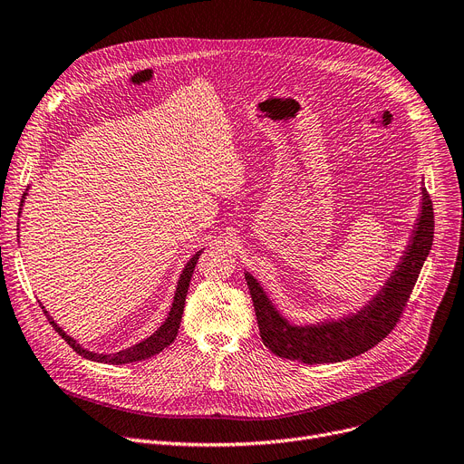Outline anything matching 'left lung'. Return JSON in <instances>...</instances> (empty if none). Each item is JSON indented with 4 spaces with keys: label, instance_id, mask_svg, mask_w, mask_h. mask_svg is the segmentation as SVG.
Segmentation results:
<instances>
[{
    "label": "left lung",
    "instance_id": "obj_1",
    "mask_svg": "<svg viewBox=\"0 0 464 464\" xmlns=\"http://www.w3.org/2000/svg\"><path fill=\"white\" fill-rule=\"evenodd\" d=\"M434 237L432 201L421 186V207L408 245L378 294L361 308L315 324H294L278 310L261 282L245 273L263 344L278 357L306 364L340 362L374 348L397 325L421 273Z\"/></svg>",
    "mask_w": 464,
    "mask_h": 464
}]
</instances>
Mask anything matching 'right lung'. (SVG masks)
<instances>
[{
    "mask_svg": "<svg viewBox=\"0 0 464 464\" xmlns=\"http://www.w3.org/2000/svg\"><path fill=\"white\" fill-rule=\"evenodd\" d=\"M28 191L22 195V203L24 199H26ZM22 207V205H20ZM22 210V208H20ZM205 248H201L199 252H195L188 263L184 265V269L180 273V278L177 282V291H175V297H173V304H170V310L167 314L165 322L150 334L146 336L144 340H140V343L126 348V350H120V352H114V353H97V352H90L88 348H82V344H79L75 338H71L54 320L53 315L48 314L43 306V312L48 318V322H51V325L58 331V334H62V338L65 340V343L75 350L79 355L90 359V361H95V362H109V364H126V362H135V361H144L149 359L156 353H160L161 350H165L173 340L177 338V333H179V327H180V320H182V312H184V304H186V295H188V287H189V280H191V275L195 271V265H198V259L201 256Z\"/></svg>",
    "mask_w": 464,
    "mask_h": 464,
    "instance_id": "1",
    "label": "right lung"
}]
</instances>
